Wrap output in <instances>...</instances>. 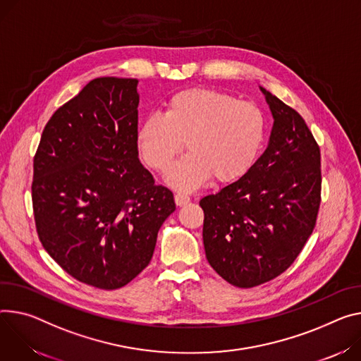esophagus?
<instances>
[{"label":"esophagus","mask_w":361,"mask_h":361,"mask_svg":"<svg viewBox=\"0 0 361 361\" xmlns=\"http://www.w3.org/2000/svg\"><path fill=\"white\" fill-rule=\"evenodd\" d=\"M174 200H176V204L177 206H185L188 202H190V197L187 194H181V192H177L176 195H174Z\"/></svg>","instance_id":"1"}]
</instances>
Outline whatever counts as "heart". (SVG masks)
Wrapping results in <instances>:
<instances>
[{"instance_id":"obj_1","label":"heart","mask_w":361,"mask_h":361,"mask_svg":"<svg viewBox=\"0 0 361 361\" xmlns=\"http://www.w3.org/2000/svg\"><path fill=\"white\" fill-rule=\"evenodd\" d=\"M267 137V118L252 102L210 87L183 89L137 129V147L147 167L167 173L187 141V154L167 176L178 191H194L212 177L238 181L256 162Z\"/></svg>"}]
</instances>
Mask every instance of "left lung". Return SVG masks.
Returning <instances> with one entry per match:
<instances>
[{"instance_id": "left-lung-1", "label": "left lung", "mask_w": 361, "mask_h": 361, "mask_svg": "<svg viewBox=\"0 0 361 361\" xmlns=\"http://www.w3.org/2000/svg\"><path fill=\"white\" fill-rule=\"evenodd\" d=\"M268 148L238 181L200 200L203 243L228 283L253 288L285 272L311 236L321 203V154L304 118L264 87Z\"/></svg>"}]
</instances>
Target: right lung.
<instances>
[{
	"label": "right lung",
	"instance_id": "obj_1",
	"mask_svg": "<svg viewBox=\"0 0 361 361\" xmlns=\"http://www.w3.org/2000/svg\"><path fill=\"white\" fill-rule=\"evenodd\" d=\"M137 79L97 78L44 126L31 184L39 239L75 279L118 289L149 264L176 210L138 158Z\"/></svg>",
	"mask_w": 361,
	"mask_h": 361
}]
</instances>
